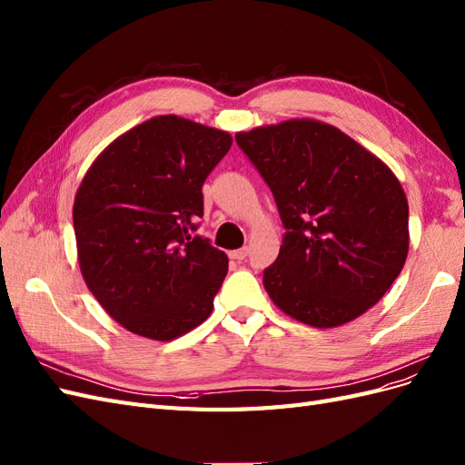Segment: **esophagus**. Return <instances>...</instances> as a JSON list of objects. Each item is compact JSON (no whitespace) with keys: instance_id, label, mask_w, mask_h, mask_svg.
Instances as JSON below:
<instances>
[{"instance_id":"1","label":"esophagus","mask_w":465,"mask_h":465,"mask_svg":"<svg viewBox=\"0 0 465 465\" xmlns=\"http://www.w3.org/2000/svg\"><path fill=\"white\" fill-rule=\"evenodd\" d=\"M247 255H249V247H242V249L232 251V253H230V257L235 259V261H245Z\"/></svg>"}]
</instances>
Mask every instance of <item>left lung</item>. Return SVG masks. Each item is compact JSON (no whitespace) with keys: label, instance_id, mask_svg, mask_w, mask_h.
Returning a JSON list of instances; mask_svg holds the SVG:
<instances>
[{"label":"left lung","instance_id":"1","mask_svg":"<svg viewBox=\"0 0 465 465\" xmlns=\"http://www.w3.org/2000/svg\"><path fill=\"white\" fill-rule=\"evenodd\" d=\"M284 225L264 290L294 320L329 329L386 294L409 251V204L386 163L335 126L294 118L235 134Z\"/></svg>","mask_w":465,"mask_h":465}]
</instances>
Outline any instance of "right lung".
I'll return each mask as SVG.
<instances>
[{
	"instance_id": "1",
	"label": "right lung",
	"mask_w": 465,
	"mask_h": 465,
	"mask_svg": "<svg viewBox=\"0 0 465 465\" xmlns=\"http://www.w3.org/2000/svg\"><path fill=\"white\" fill-rule=\"evenodd\" d=\"M230 148L228 132L155 116L116 138L79 184V269L132 333L171 341L212 313L228 255L191 232L204 214L203 184Z\"/></svg>"
}]
</instances>
